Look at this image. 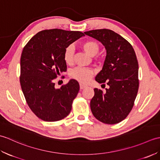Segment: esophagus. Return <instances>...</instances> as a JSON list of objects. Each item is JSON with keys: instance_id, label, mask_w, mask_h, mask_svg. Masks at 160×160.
Listing matches in <instances>:
<instances>
[{"instance_id": "34e87169", "label": "esophagus", "mask_w": 160, "mask_h": 160, "mask_svg": "<svg viewBox=\"0 0 160 160\" xmlns=\"http://www.w3.org/2000/svg\"><path fill=\"white\" fill-rule=\"evenodd\" d=\"M86 87H87V86L85 85V84H80V89H84V88H86Z\"/></svg>"}]
</instances>
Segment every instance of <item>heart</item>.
<instances>
[{"instance_id": "heart-1", "label": "heart", "mask_w": 160, "mask_h": 160, "mask_svg": "<svg viewBox=\"0 0 160 160\" xmlns=\"http://www.w3.org/2000/svg\"><path fill=\"white\" fill-rule=\"evenodd\" d=\"M80 47L91 56H95L100 50L99 43L93 40H87L81 43ZM74 48L72 45L67 47L64 51L63 58L67 64H71L73 60ZM94 73V70L86 67H78L71 71L70 76L80 82L86 83L91 80Z\"/></svg>"}]
</instances>
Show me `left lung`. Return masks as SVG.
I'll return each instance as SVG.
<instances>
[{
  "mask_svg": "<svg viewBox=\"0 0 160 160\" xmlns=\"http://www.w3.org/2000/svg\"><path fill=\"white\" fill-rule=\"evenodd\" d=\"M84 33L101 42L107 50L102 69L96 80L106 82L109 88L105 93L95 88L91 112L104 124H118L130 113L138 94V62L135 51L127 40L112 30L96 29Z\"/></svg>",
  "mask_w": 160,
  "mask_h": 160,
  "instance_id": "obj_1",
  "label": "left lung"
}]
</instances>
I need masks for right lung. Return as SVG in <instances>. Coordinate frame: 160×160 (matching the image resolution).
Returning a JSON list of instances; mask_svg holds the SVG:
<instances>
[{"label": "right lung", "instance_id": "obj_1", "mask_svg": "<svg viewBox=\"0 0 160 160\" xmlns=\"http://www.w3.org/2000/svg\"><path fill=\"white\" fill-rule=\"evenodd\" d=\"M83 36L81 32L45 29L37 33L24 47L20 86L30 109L42 120L59 121L70 113L79 83L71 79L56 89L53 80L67 71L64 49Z\"/></svg>", "mask_w": 160, "mask_h": 160}]
</instances>
